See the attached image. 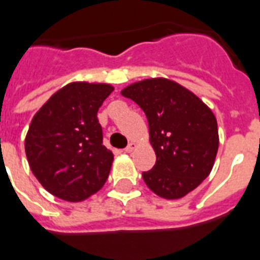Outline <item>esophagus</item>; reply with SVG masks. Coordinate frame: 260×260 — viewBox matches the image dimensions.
<instances>
[{
    "label": "esophagus",
    "mask_w": 260,
    "mask_h": 260,
    "mask_svg": "<svg viewBox=\"0 0 260 260\" xmlns=\"http://www.w3.org/2000/svg\"><path fill=\"white\" fill-rule=\"evenodd\" d=\"M134 149H136V144H134V142H130V144H128L127 146L124 148V152H126V153H132L133 150H134Z\"/></svg>",
    "instance_id": "esophagus-1"
}]
</instances>
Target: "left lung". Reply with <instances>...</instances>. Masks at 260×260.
Returning <instances> with one entry per match:
<instances>
[{
    "instance_id": "1",
    "label": "left lung",
    "mask_w": 260,
    "mask_h": 260,
    "mask_svg": "<svg viewBox=\"0 0 260 260\" xmlns=\"http://www.w3.org/2000/svg\"><path fill=\"white\" fill-rule=\"evenodd\" d=\"M120 93L136 102L148 118L156 164L142 172L144 182L161 198H183L214 166L218 150L216 116L198 96L168 78L134 82Z\"/></svg>"
}]
</instances>
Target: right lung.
<instances>
[{
	"label": "right lung",
	"mask_w": 260,
	"mask_h": 260,
	"mask_svg": "<svg viewBox=\"0 0 260 260\" xmlns=\"http://www.w3.org/2000/svg\"><path fill=\"white\" fill-rule=\"evenodd\" d=\"M110 84L70 82L32 118L25 154L32 174L54 197L81 202L107 180L114 154L103 145L98 111Z\"/></svg>",
	"instance_id": "add662e5"
}]
</instances>
